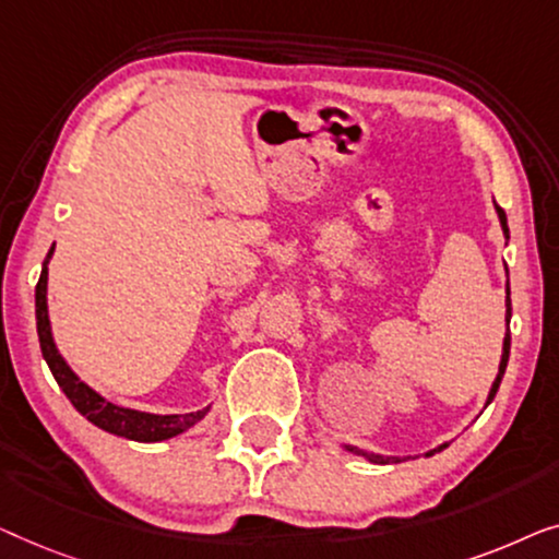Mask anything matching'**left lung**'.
<instances>
[{
	"label": "left lung",
	"mask_w": 559,
	"mask_h": 559,
	"mask_svg": "<svg viewBox=\"0 0 559 559\" xmlns=\"http://www.w3.org/2000/svg\"><path fill=\"white\" fill-rule=\"evenodd\" d=\"M497 212H499V219H501V227H504V233H507V238H509V227H507V215H504V210L499 207L497 204ZM509 317H512V298H509V286H507V321H509ZM509 344H512V336H509V332H507V336H504V355H501V365H499V374H497V380H493V384H491V392H489V403L493 400V395H497V390H499V384H501V377H504V369H507V361H509ZM486 403V405H489ZM443 448H448V443H443V445H438L436 451H430L428 455H433V453H438V451H443ZM347 451H352V453H357V455H365V459H369L372 463H390V461H395V463H400V459H384V455H374V453H367V451H359V448H352V445H347Z\"/></svg>",
	"instance_id": "1"
}]
</instances>
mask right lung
<instances>
[{"instance_id":"1","label":"right lung","mask_w":559,"mask_h":559,"mask_svg":"<svg viewBox=\"0 0 559 559\" xmlns=\"http://www.w3.org/2000/svg\"><path fill=\"white\" fill-rule=\"evenodd\" d=\"M50 255H52V248L45 258L40 281H37V288H35L37 334H40V349H43L47 367H50L55 382L60 384V390L66 392V397L73 403L75 411L81 413L83 418H88L93 426H98L100 430H108V433L129 438V440H139V443L167 440L171 436H179L187 428H192L198 420H202L204 415H207L210 407H202V411L187 413V415L139 413V411H129V407H119V405L108 403V400L100 397L96 390H91L88 384L78 380V374L66 365V359L58 355V349H55L50 319H47V296L45 294H47V261H50Z\"/></svg>"}]
</instances>
